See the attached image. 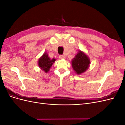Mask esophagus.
Here are the masks:
<instances>
[{"mask_svg": "<svg viewBox=\"0 0 125 125\" xmlns=\"http://www.w3.org/2000/svg\"><path fill=\"white\" fill-rule=\"evenodd\" d=\"M59 58L60 59H65V55H60Z\"/></svg>", "mask_w": 125, "mask_h": 125, "instance_id": "obj_1", "label": "esophagus"}]
</instances>
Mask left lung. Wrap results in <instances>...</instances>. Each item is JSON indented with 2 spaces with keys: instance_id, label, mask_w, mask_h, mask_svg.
Here are the masks:
<instances>
[{
  "instance_id": "8db88e82",
  "label": "left lung",
  "mask_w": 125,
  "mask_h": 125,
  "mask_svg": "<svg viewBox=\"0 0 125 125\" xmlns=\"http://www.w3.org/2000/svg\"><path fill=\"white\" fill-rule=\"evenodd\" d=\"M90 60L84 52L79 51L74 58L72 60L71 65L77 74H81L89 68Z\"/></svg>"
}]
</instances>
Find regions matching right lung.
Returning <instances> with one entry per match:
<instances>
[{
  "instance_id": "1",
  "label": "right lung",
  "mask_w": 125,
  "mask_h": 125,
  "mask_svg": "<svg viewBox=\"0 0 125 125\" xmlns=\"http://www.w3.org/2000/svg\"><path fill=\"white\" fill-rule=\"evenodd\" d=\"M56 59L52 58L51 59L48 57V55L46 52L43 54L39 58L38 61V65L41 69L45 71V73H47L50 70V68L52 67L55 62Z\"/></svg>"
}]
</instances>
